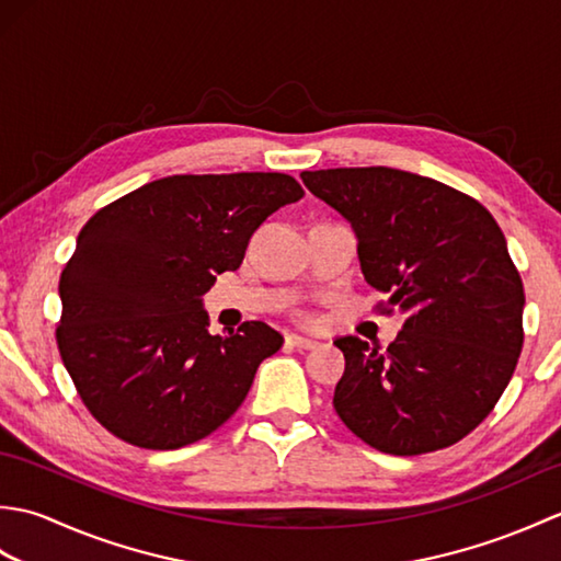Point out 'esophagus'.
Listing matches in <instances>:
<instances>
[{"label": "esophagus", "mask_w": 561, "mask_h": 561, "mask_svg": "<svg viewBox=\"0 0 561 561\" xmlns=\"http://www.w3.org/2000/svg\"><path fill=\"white\" fill-rule=\"evenodd\" d=\"M287 344L294 350H316L318 342L311 337H301V335H287Z\"/></svg>", "instance_id": "obj_1"}]
</instances>
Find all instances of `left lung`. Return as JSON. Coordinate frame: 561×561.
I'll use <instances>...</instances> for the list:
<instances>
[{
    "instance_id": "left-lung-1",
    "label": "left lung",
    "mask_w": 561,
    "mask_h": 561,
    "mask_svg": "<svg viewBox=\"0 0 561 561\" xmlns=\"http://www.w3.org/2000/svg\"><path fill=\"white\" fill-rule=\"evenodd\" d=\"M301 181L352 226L364 279L404 318L386 352L335 340L340 420L392 456L456 444L494 410L523 347L526 296L502 229L472 197L388 165Z\"/></svg>"
}]
</instances>
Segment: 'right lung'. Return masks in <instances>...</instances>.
I'll list each match as a JSON object with an SVG mask.
<instances>
[{"label": "right lung", "mask_w": 561, "mask_h": 561, "mask_svg": "<svg viewBox=\"0 0 561 561\" xmlns=\"http://www.w3.org/2000/svg\"><path fill=\"white\" fill-rule=\"evenodd\" d=\"M301 195L287 173L169 175L87 221L59 277L57 347L111 434L181 448L241 408L284 337L260 320L209 335L202 296L241 267L257 226Z\"/></svg>", "instance_id": "obj_1"}]
</instances>
